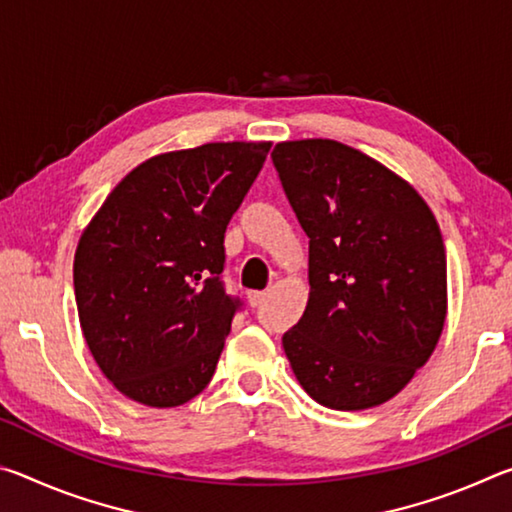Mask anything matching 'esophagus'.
I'll return each mask as SVG.
<instances>
[{
    "label": "esophagus",
    "mask_w": 512,
    "mask_h": 512,
    "mask_svg": "<svg viewBox=\"0 0 512 512\" xmlns=\"http://www.w3.org/2000/svg\"><path fill=\"white\" fill-rule=\"evenodd\" d=\"M246 298H248V302H250V307H259V305H262V302H264L266 293H264V291H248Z\"/></svg>",
    "instance_id": "34e87169"
}]
</instances>
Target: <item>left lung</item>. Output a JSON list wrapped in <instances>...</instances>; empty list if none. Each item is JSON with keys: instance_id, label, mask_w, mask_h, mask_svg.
<instances>
[{"instance_id": "obj_1", "label": "left lung", "mask_w": 512, "mask_h": 512, "mask_svg": "<svg viewBox=\"0 0 512 512\" xmlns=\"http://www.w3.org/2000/svg\"><path fill=\"white\" fill-rule=\"evenodd\" d=\"M309 237V300L282 336L309 397L336 411L391 400L429 361L447 316V257L424 198L336 140L271 153Z\"/></svg>"}]
</instances>
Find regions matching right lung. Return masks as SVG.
I'll use <instances>...</instances> for the list:
<instances>
[{
	"label": "right lung",
	"mask_w": 512,
	"mask_h": 512,
	"mask_svg": "<svg viewBox=\"0 0 512 512\" xmlns=\"http://www.w3.org/2000/svg\"><path fill=\"white\" fill-rule=\"evenodd\" d=\"M271 142L153 155L85 225L74 293L85 343L128 400L169 409L210 384L239 300L221 282L223 235Z\"/></svg>",
	"instance_id": "right-lung-1"
}]
</instances>
